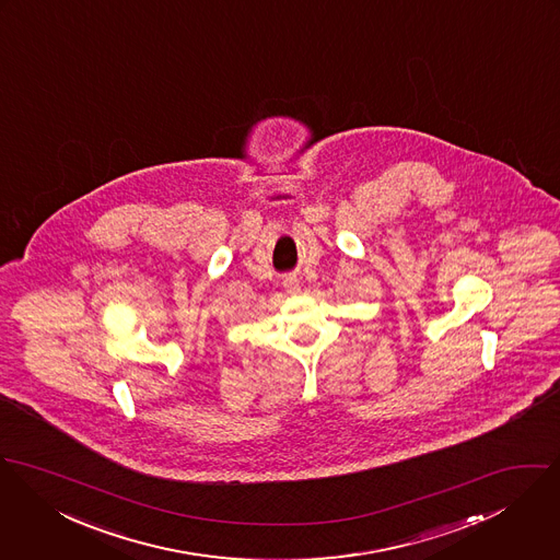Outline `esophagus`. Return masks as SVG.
Wrapping results in <instances>:
<instances>
[{
    "label": "esophagus",
    "instance_id": "obj_1",
    "mask_svg": "<svg viewBox=\"0 0 560 560\" xmlns=\"http://www.w3.org/2000/svg\"><path fill=\"white\" fill-rule=\"evenodd\" d=\"M283 288H285L288 294H301V283H299L296 277H288V279L283 281Z\"/></svg>",
    "mask_w": 560,
    "mask_h": 560
}]
</instances>
